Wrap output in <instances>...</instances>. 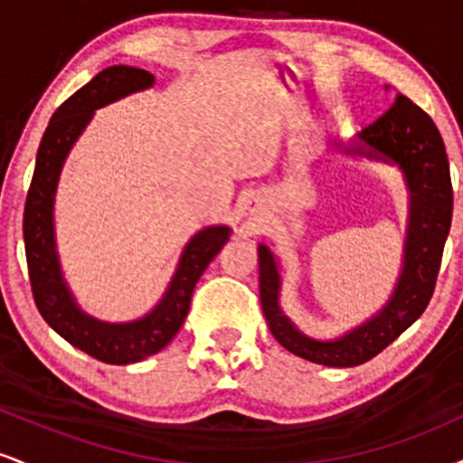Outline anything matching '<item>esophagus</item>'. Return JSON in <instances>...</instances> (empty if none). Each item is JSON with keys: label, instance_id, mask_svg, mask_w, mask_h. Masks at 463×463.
<instances>
[{"label": "esophagus", "instance_id": "obj_1", "mask_svg": "<svg viewBox=\"0 0 463 463\" xmlns=\"http://www.w3.org/2000/svg\"><path fill=\"white\" fill-rule=\"evenodd\" d=\"M250 209H252V211H254V209H257V202H254V204H252V206H250Z\"/></svg>", "mask_w": 463, "mask_h": 463}]
</instances>
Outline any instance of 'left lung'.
Wrapping results in <instances>:
<instances>
[{"label": "left lung", "mask_w": 463, "mask_h": 463, "mask_svg": "<svg viewBox=\"0 0 463 463\" xmlns=\"http://www.w3.org/2000/svg\"><path fill=\"white\" fill-rule=\"evenodd\" d=\"M337 150L344 156L394 165L402 174L409 195L407 228L401 274L392 296L374 316L339 337H311L280 307V261L265 243L257 248L259 294L265 320L280 346L313 364L353 368L376 357L427 309L453 220V187L439 130L405 95H398L392 109L354 139L337 143Z\"/></svg>", "instance_id": "left-lung-1"}]
</instances>
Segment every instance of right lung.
Wrapping results in <instances>:
<instances>
[{
    "mask_svg": "<svg viewBox=\"0 0 463 463\" xmlns=\"http://www.w3.org/2000/svg\"><path fill=\"white\" fill-rule=\"evenodd\" d=\"M154 82L156 80L146 69L113 65L58 106L36 152L34 176L24 211L25 259L41 316L71 346L113 365L137 364L172 342L187 317L195 283L232 232L226 224L200 228L180 252L176 272L161 300L137 320H99L84 311L69 289L58 259L54 228V202L62 167L80 135L91 124L95 110L126 95L152 89Z\"/></svg>",
    "mask_w": 463,
    "mask_h": 463,
    "instance_id": "right-lung-1",
    "label": "right lung"
}]
</instances>
